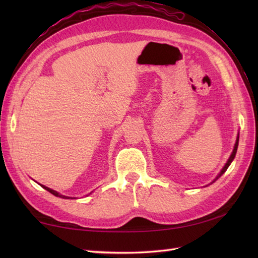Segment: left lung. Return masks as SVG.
Returning a JSON list of instances; mask_svg holds the SVG:
<instances>
[{
	"label": "left lung",
	"instance_id": "8db88e82",
	"mask_svg": "<svg viewBox=\"0 0 258 258\" xmlns=\"http://www.w3.org/2000/svg\"><path fill=\"white\" fill-rule=\"evenodd\" d=\"M238 140H239V136H237V139H236V143H235V146H234V150H233V152H232V154H231V156H229V158H228V161H227V163L225 164V166H224V167L222 168V171H221V173L217 175V176H216V178H215V179H214L212 183H214V182H215V180H216L217 178H220V177L222 176V175H223L224 173H225V172H226V169L228 168V166H229V165H231V163L233 162V160H234V157H235V155H236V152H237V147H238ZM212 183H211V184H212Z\"/></svg>",
	"mask_w": 258,
	"mask_h": 258
}]
</instances>
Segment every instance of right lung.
<instances>
[{
    "label": "right lung",
    "instance_id": "1",
    "mask_svg": "<svg viewBox=\"0 0 258 258\" xmlns=\"http://www.w3.org/2000/svg\"><path fill=\"white\" fill-rule=\"evenodd\" d=\"M41 185V184H40ZM42 186V187L43 188H44V189H46V190H48V191H50V193L51 194H53V195H55V196H57V197H61V199H72V197H69V196H65V195H61V194H59V193H57V191L56 190H54V189H51V188H48V187H46V186H44V185H41Z\"/></svg>",
    "mask_w": 258,
    "mask_h": 258
}]
</instances>
